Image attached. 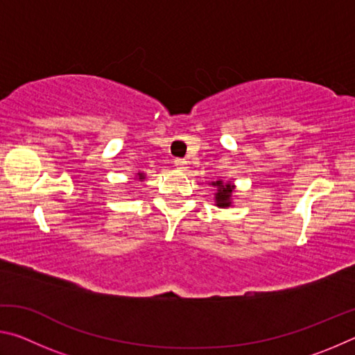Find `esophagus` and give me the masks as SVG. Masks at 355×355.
<instances>
[{
	"label": "esophagus",
	"instance_id": "esophagus-1",
	"mask_svg": "<svg viewBox=\"0 0 355 355\" xmlns=\"http://www.w3.org/2000/svg\"><path fill=\"white\" fill-rule=\"evenodd\" d=\"M173 164H175L177 169H180V171H186V166H188V163H186V161L182 158H177L175 161H173Z\"/></svg>",
	"mask_w": 355,
	"mask_h": 355
}]
</instances>
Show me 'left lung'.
Here are the masks:
<instances>
[{"label": "left lung", "instance_id": "left-lung-1", "mask_svg": "<svg viewBox=\"0 0 355 355\" xmlns=\"http://www.w3.org/2000/svg\"><path fill=\"white\" fill-rule=\"evenodd\" d=\"M213 188H216V194H214V200L216 205L220 208L230 207L232 205V194H233V184L232 183H224L218 180V182H211Z\"/></svg>", "mask_w": 355, "mask_h": 355}]
</instances>
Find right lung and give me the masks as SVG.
Returning <instances> with one entry per match:
<instances>
[{"label":"right lung","instance_id":"1","mask_svg":"<svg viewBox=\"0 0 355 355\" xmlns=\"http://www.w3.org/2000/svg\"><path fill=\"white\" fill-rule=\"evenodd\" d=\"M137 178H139V180H144L146 177H144V173H142V172H139V173H137Z\"/></svg>","mask_w":355,"mask_h":355}]
</instances>
